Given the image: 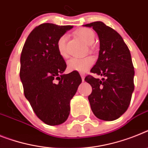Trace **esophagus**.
Instances as JSON below:
<instances>
[{"mask_svg":"<svg viewBox=\"0 0 148 148\" xmlns=\"http://www.w3.org/2000/svg\"><path fill=\"white\" fill-rule=\"evenodd\" d=\"M80 76H81L82 80H83V81H84V77H85V74H84V73H81V74H80Z\"/></svg>","mask_w":148,"mask_h":148,"instance_id":"esophagus-1","label":"esophagus"}]
</instances>
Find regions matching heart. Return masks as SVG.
<instances>
[{
    "label": "heart",
    "instance_id": "1",
    "mask_svg": "<svg viewBox=\"0 0 148 148\" xmlns=\"http://www.w3.org/2000/svg\"><path fill=\"white\" fill-rule=\"evenodd\" d=\"M75 34L78 38L83 40L86 44L91 45L94 43L95 39V33L92 30L87 28H82L77 30ZM67 35L63 34L60 36L57 40L56 48L58 53L63 59L68 58V52L67 50ZM94 64V59L92 56H86L84 58H73L68 62V70L69 71H77L80 73H85Z\"/></svg>",
    "mask_w": 148,
    "mask_h": 148
}]
</instances>
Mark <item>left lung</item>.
Masks as SVG:
<instances>
[{"instance_id":"1","label":"left lung","mask_w":148,"mask_h":148,"mask_svg":"<svg viewBox=\"0 0 148 148\" xmlns=\"http://www.w3.org/2000/svg\"><path fill=\"white\" fill-rule=\"evenodd\" d=\"M92 27L100 40L97 62L91 73L102 80L87 75L84 80L92 88L88 96L91 109L100 120L112 121L129 108L134 91V66L130 51L119 33L101 22L85 25Z\"/></svg>"}]
</instances>
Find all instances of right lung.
<instances>
[{"label":"right lung","instance_id":"add662e5","mask_svg":"<svg viewBox=\"0 0 148 148\" xmlns=\"http://www.w3.org/2000/svg\"><path fill=\"white\" fill-rule=\"evenodd\" d=\"M71 25L43 23L32 30L20 57L24 95L38 118L49 126L64 123L70 113V101L82 81L79 73L62 74L66 63L56 48L59 37Z\"/></svg>","mask_w":148,"mask_h":148}]
</instances>
